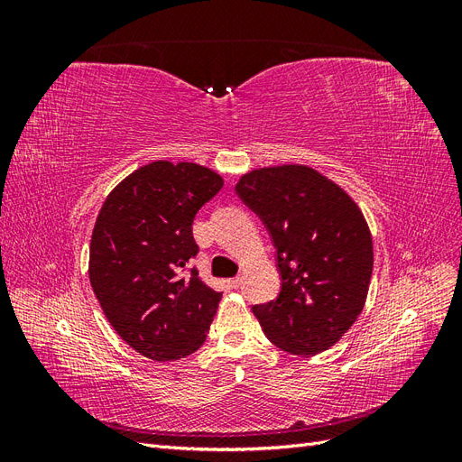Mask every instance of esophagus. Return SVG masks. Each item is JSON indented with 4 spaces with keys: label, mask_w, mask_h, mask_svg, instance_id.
<instances>
[{
    "label": "esophagus",
    "mask_w": 462,
    "mask_h": 462,
    "mask_svg": "<svg viewBox=\"0 0 462 462\" xmlns=\"http://www.w3.org/2000/svg\"><path fill=\"white\" fill-rule=\"evenodd\" d=\"M229 285H231L233 289H239V287L243 285V277L239 275V277H233V279H229Z\"/></svg>",
    "instance_id": "1"
}]
</instances>
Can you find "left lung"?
Segmentation results:
<instances>
[{
    "label": "left lung",
    "mask_w": 462,
    "mask_h": 462,
    "mask_svg": "<svg viewBox=\"0 0 462 462\" xmlns=\"http://www.w3.org/2000/svg\"><path fill=\"white\" fill-rule=\"evenodd\" d=\"M235 190L268 229L282 275L277 299L253 306L265 337L292 355L328 351L368 295L374 250L360 208L306 165L262 167Z\"/></svg>",
    "instance_id": "obj_1"
}]
</instances>
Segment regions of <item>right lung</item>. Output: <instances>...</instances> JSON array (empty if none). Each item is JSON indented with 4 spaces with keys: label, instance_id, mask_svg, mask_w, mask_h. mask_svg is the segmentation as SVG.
<instances>
[{
    "label": "right lung",
    "instance_id": "add662e5",
    "mask_svg": "<svg viewBox=\"0 0 462 462\" xmlns=\"http://www.w3.org/2000/svg\"><path fill=\"white\" fill-rule=\"evenodd\" d=\"M223 187L199 163L152 162L109 192L90 241L94 295L119 337L156 362L199 351L221 292L189 262L192 221Z\"/></svg>",
    "mask_w": 462,
    "mask_h": 462
}]
</instances>
